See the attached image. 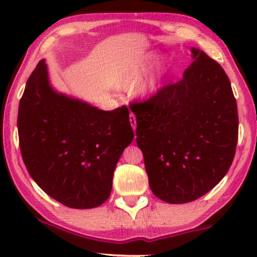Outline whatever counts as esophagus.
Instances as JSON below:
<instances>
[{"label":"esophagus","mask_w":257,"mask_h":257,"mask_svg":"<svg viewBox=\"0 0 257 257\" xmlns=\"http://www.w3.org/2000/svg\"><path fill=\"white\" fill-rule=\"evenodd\" d=\"M129 120H131V125L133 126V129L135 131V128H137V117H135L134 113L129 114Z\"/></svg>","instance_id":"obj_1"}]
</instances>
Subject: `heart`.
Masks as SVG:
<instances>
[{
  "label": "heart",
  "instance_id": "obj_1",
  "mask_svg": "<svg viewBox=\"0 0 257 257\" xmlns=\"http://www.w3.org/2000/svg\"><path fill=\"white\" fill-rule=\"evenodd\" d=\"M157 60L156 53H145L138 57L129 59L117 73V87L120 89L132 90L137 88L143 78L149 73L153 64ZM168 69L164 64L158 65L153 71L145 78V81L140 84L139 94L144 99H151L156 96L163 88L166 81Z\"/></svg>",
  "mask_w": 257,
  "mask_h": 257
}]
</instances>
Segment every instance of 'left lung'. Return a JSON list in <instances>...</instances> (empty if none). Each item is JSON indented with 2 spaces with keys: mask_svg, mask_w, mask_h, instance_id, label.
<instances>
[{
  "mask_svg": "<svg viewBox=\"0 0 257 257\" xmlns=\"http://www.w3.org/2000/svg\"><path fill=\"white\" fill-rule=\"evenodd\" d=\"M191 52L181 81L131 105L149 185L170 204L213 190L228 172L238 141L237 102L226 72L200 49Z\"/></svg>",
  "mask_w": 257,
  "mask_h": 257,
  "instance_id": "left-lung-1",
  "label": "left lung"
}]
</instances>
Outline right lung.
I'll return each instance as SVG.
<instances>
[{
	"mask_svg": "<svg viewBox=\"0 0 257 257\" xmlns=\"http://www.w3.org/2000/svg\"><path fill=\"white\" fill-rule=\"evenodd\" d=\"M18 133L34 181L75 209L95 208L110 197L114 168L134 138L126 106L102 111L58 93L49 83L44 60L26 82Z\"/></svg>",
	"mask_w": 257,
	"mask_h": 257,
	"instance_id": "1",
	"label": "right lung"
}]
</instances>
